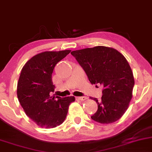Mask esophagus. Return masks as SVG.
<instances>
[{"mask_svg":"<svg viewBox=\"0 0 152 152\" xmlns=\"http://www.w3.org/2000/svg\"><path fill=\"white\" fill-rule=\"evenodd\" d=\"M76 100H81V101H83V100H86L87 99L86 97L85 96H82V97H76Z\"/></svg>","mask_w":152,"mask_h":152,"instance_id":"34e87169","label":"esophagus"}]
</instances>
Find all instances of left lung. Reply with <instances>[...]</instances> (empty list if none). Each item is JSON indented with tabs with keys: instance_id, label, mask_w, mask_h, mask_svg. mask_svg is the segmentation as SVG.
Listing matches in <instances>:
<instances>
[{
	"instance_id": "left-lung-1",
	"label": "left lung",
	"mask_w": 152,
	"mask_h": 152,
	"mask_svg": "<svg viewBox=\"0 0 152 152\" xmlns=\"http://www.w3.org/2000/svg\"><path fill=\"white\" fill-rule=\"evenodd\" d=\"M91 84L103 86L101 99L92 120L101 124L117 121L126 112L132 98L134 79L129 63L116 49L104 46L73 51Z\"/></svg>"
}]
</instances>
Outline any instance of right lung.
<instances>
[{"instance_id":"right-lung-1","label":"right lung","mask_w":152,"mask_h":152,"mask_svg":"<svg viewBox=\"0 0 152 152\" xmlns=\"http://www.w3.org/2000/svg\"><path fill=\"white\" fill-rule=\"evenodd\" d=\"M71 50L44 52L32 56L22 69L17 95L25 114L42 128H54L63 123L74 96H51L54 92L52 75L58 61Z\"/></svg>"}]
</instances>
